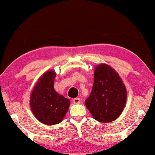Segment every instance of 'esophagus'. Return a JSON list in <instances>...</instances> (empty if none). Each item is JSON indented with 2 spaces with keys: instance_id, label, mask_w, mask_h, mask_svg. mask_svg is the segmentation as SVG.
<instances>
[{
  "instance_id": "1",
  "label": "esophagus",
  "mask_w": 155,
  "mask_h": 155,
  "mask_svg": "<svg viewBox=\"0 0 155 155\" xmlns=\"http://www.w3.org/2000/svg\"><path fill=\"white\" fill-rule=\"evenodd\" d=\"M73 102L74 104H79L81 102V99H80V98H75V99H73Z\"/></svg>"
}]
</instances>
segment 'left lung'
<instances>
[{
    "instance_id": "obj_1",
    "label": "left lung",
    "mask_w": 155,
    "mask_h": 155,
    "mask_svg": "<svg viewBox=\"0 0 155 155\" xmlns=\"http://www.w3.org/2000/svg\"><path fill=\"white\" fill-rule=\"evenodd\" d=\"M127 100V90L117 72L106 64L95 67L91 93L86 107L98 122H112L120 117Z\"/></svg>"
}]
</instances>
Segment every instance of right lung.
I'll return each mask as SVG.
<instances>
[{"mask_svg": "<svg viewBox=\"0 0 155 155\" xmlns=\"http://www.w3.org/2000/svg\"><path fill=\"white\" fill-rule=\"evenodd\" d=\"M56 74L49 70L42 75L31 92L30 105L38 120L45 124L61 122L69 109V99L59 95L54 89Z\"/></svg>", "mask_w": 155, "mask_h": 155, "instance_id": "add662e5", "label": "right lung"}]
</instances>
